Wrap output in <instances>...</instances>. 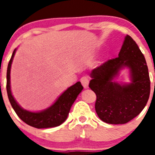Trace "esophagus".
Returning a JSON list of instances; mask_svg holds the SVG:
<instances>
[{"instance_id": "obj_1", "label": "esophagus", "mask_w": 155, "mask_h": 155, "mask_svg": "<svg viewBox=\"0 0 155 155\" xmlns=\"http://www.w3.org/2000/svg\"><path fill=\"white\" fill-rule=\"evenodd\" d=\"M80 82L82 84L84 88H87L88 87V84H89V80H88V77L87 76H83L80 79Z\"/></svg>"}]
</instances>
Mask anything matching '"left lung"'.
<instances>
[{"mask_svg":"<svg viewBox=\"0 0 155 155\" xmlns=\"http://www.w3.org/2000/svg\"><path fill=\"white\" fill-rule=\"evenodd\" d=\"M124 67L130 69L131 83L114 81ZM89 87L97 95L95 108L100 119L108 124H125L145 108L150 92V81L143 54L132 38L126 35L118 57L91 71Z\"/></svg>","mask_w":155,"mask_h":155,"instance_id":"1","label":"left lung"}]
</instances>
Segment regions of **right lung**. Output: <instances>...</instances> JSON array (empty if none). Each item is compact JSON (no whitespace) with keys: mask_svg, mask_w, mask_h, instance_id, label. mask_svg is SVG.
<instances>
[{"mask_svg":"<svg viewBox=\"0 0 155 155\" xmlns=\"http://www.w3.org/2000/svg\"><path fill=\"white\" fill-rule=\"evenodd\" d=\"M16 49L13 51L12 57L8 62L7 68V94L11 105L20 119L27 125L37 129L52 128L60 125L68 118L71 107L83 90L81 83L77 82L64 91L56 100V101L45 110L40 112H30L22 108L16 101L12 95L10 88V69Z\"/></svg>","mask_w":155,"mask_h":155,"instance_id":"add662e5","label":"right lung"}]
</instances>
